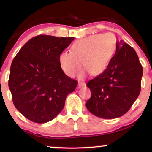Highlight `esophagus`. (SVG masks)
I'll list each match as a JSON object with an SVG mask.
<instances>
[{
    "instance_id": "obj_1",
    "label": "esophagus",
    "mask_w": 152,
    "mask_h": 152,
    "mask_svg": "<svg viewBox=\"0 0 152 152\" xmlns=\"http://www.w3.org/2000/svg\"><path fill=\"white\" fill-rule=\"evenodd\" d=\"M85 86H86V83L85 82H79L78 84L79 88H82V87H84Z\"/></svg>"
}]
</instances>
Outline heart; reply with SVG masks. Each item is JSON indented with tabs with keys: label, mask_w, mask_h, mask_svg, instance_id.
Returning a JSON list of instances; mask_svg holds the SVG:
<instances>
[{
	"label": "heart",
	"mask_w": 152,
	"mask_h": 152,
	"mask_svg": "<svg viewBox=\"0 0 152 152\" xmlns=\"http://www.w3.org/2000/svg\"><path fill=\"white\" fill-rule=\"evenodd\" d=\"M116 47L117 40L112 33L91 35L75 41L71 46V53H61L60 66L70 77H75L82 70L83 65L91 75H96L107 69Z\"/></svg>",
	"instance_id": "b5f03b06"
}]
</instances>
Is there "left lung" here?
Wrapping results in <instances>:
<instances>
[{"label":"left lung","mask_w":152,"mask_h":152,"mask_svg":"<svg viewBox=\"0 0 152 152\" xmlns=\"http://www.w3.org/2000/svg\"><path fill=\"white\" fill-rule=\"evenodd\" d=\"M142 67L135 50L118 41L115 54L104 71L87 83L91 97L87 109L93 115L113 119L125 114L141 88Z\"/></svg>","instance_id":"obj_1"}]
</instances>
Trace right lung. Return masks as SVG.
Here are the masks:
<instances>
[{
  "label": "right lung",
  "mask_w": 152,
  "mask_h": 152,
  "mask_svg": "<svg viewBox=\"0 0 152 152\" xmlns=\"http://www.w3.org/2000/svg\"><path fill=\"white\" fill-rule=\"evenodd\" d=\"M74 39L38 35L14 57L8 85L14 106L27 119L37 123L53 120L75 89L78 82L64 73L59 60Z\"/></svg>",
  "instance_id": "right-lung-1"
}]
</instances>
